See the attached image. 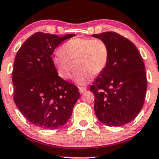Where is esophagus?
<instances>
[{
	"label": "esophagus",
	"instance_id": "esophagus-1",
	"mask_svg": "<svg viewBox=\"0 0 159 159\" xmlns=\"http://www.w3.org/2000/svg\"><path fill=\"white\" fill-rule=\"evenodd\" d=\"M78 89H79L80 93H84L87 90V87H78Z\"/></svg>",
	"mask_w": 159,
	"mask_h": 159
}]
</instances>
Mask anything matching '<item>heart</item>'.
Returning a JSON list of instances; mask_svg holds the SVG:
<instances>
[{
	"mask_svg": "<svg viewBox=\"0 0 159 159\" xmlns=\"http://www.w3.org/2000/svg\"><path fill=\"white\" fill-rule=\"evenodd\" d=\"M109 58L108 46L105 41L91 38H75L63 43L61 52H55L52 62L58 75L69 79L75 66V81L84 85L91 75L96 76L105 70Z\"/></svg>",
	"mask_w": 159,
	"mask_h": 159,
	"instance_id": "b5f03b06",
	"label": "heart"
}]
</instances>
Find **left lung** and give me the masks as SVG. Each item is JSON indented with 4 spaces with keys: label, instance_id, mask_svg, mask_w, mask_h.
I'll return each instance as SVG.
<instances>
[{
    "label": "left lung",
    "instance_id": "obj_1",
    "mask_svg": "<svg viewBox=\"0 0 159 159\" xmlns=\"http://www.w3.org/2000/svg\"><path fill=\"white\" fill-rule=\"evenodd\" d=\"M106 43L109 58L105 70L90 90L95 96L98 120L108 126L130 123L139 114L145 101L147 75L141 55L134 44L115 32L93 34Z\"/></svg>",
    "mask_w": 159,
    "mask_h": 159
}]
</instances>
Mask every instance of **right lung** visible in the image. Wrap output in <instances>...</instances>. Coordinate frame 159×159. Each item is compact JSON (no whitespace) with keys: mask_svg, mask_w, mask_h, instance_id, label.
Masks as SVG:
<instances>
[{"mask_svg":"<svg viewBox=\"0 0 159 159\" xmlns=\"http://www.w3.org/2000/svg\"><path fill=\"white\" fill-rule=\"evenodd\" d=\"M75 36L35 33L16 54L12 69L14 102L36 126L46 129L63 126L81 96L75 85L58 75L52 62L54 49Z\"/></svg>","mask_w":159,"mask_h":159,"instance_id":"add662e5","label":"right lung"}]
</instances>
